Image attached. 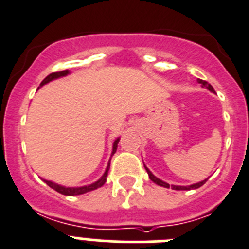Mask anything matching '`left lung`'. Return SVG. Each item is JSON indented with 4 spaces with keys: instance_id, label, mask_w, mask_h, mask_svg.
Segmentation results:
<instances>
[{
    "instance_id": "8db88e82",
    "label": "left lung",
    "mask_w": 249,
    "mask_h": 249,
    "mask_svg": "<svg viewBox=\"0 0 249 249\" xmlns=\"http://www.w3.org/2000/svg\"><path fill=\"white\" fill-rule=\"evenodd\" d=\"M198 83L202 84L203 88H207V89H208L209 91L214 92V89H213V86H212L211 84L207 83V81H204V80L198 79ZM144 166H145V165H144ZM145 169H146V172H148V176H149V178H150V180H151V181H154L155 184L160 185V187H164V188H169V187H170V185L168 184V183H165V181H163V180H161V179L157 178V177H155L154 174H153V173H151L150 170L148 169V168H146V166H145ZM207 180H208V179H204V180L199 181V183H196V184H192V185H187V187H184V185H172V189H174V190H190V189H196V188L202 187V185L204 184V183H205V181H207Z\"/></svg>"
}]
</instances>
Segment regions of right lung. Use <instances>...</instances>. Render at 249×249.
<instances>
[{"mask_svg":"<svg viewBox=\"0 0 249 249\" xmlns=\"http://www.w3.org/2000/svg\"><path fill=\"white\" fill-rule=\"evenodd\" d=\"M68 73H70V71H69V70H64V71H59V72L50 73L49 76H46L44 80H42V83L40 84V86L45 85V84L50 83V81H53V80H55V79H59V77L66 76ZM119 140H120V139L118 138V139L114 142V144H112L111 157L115 154L116 148H118ZM109 168H110V160H109V163H107V170H105V173L103 174V177H101V178L99 179L98 181L92 183V184L84 185V187H62V185L56 184V183H53V181L46 180V179H44V181L46 183L47 185H49L50 188H53V190H56V192H59V193L64 194V196H79V194L88 193V192H91V190H95V189H98V188L103 187V185L105 184V181H107V172H109Z\"/></svg>","mask_w":249,"mask_h":249,"instance_id":"add662e5","label":"right lung"}]
</instances>
